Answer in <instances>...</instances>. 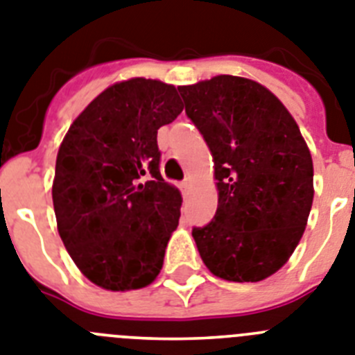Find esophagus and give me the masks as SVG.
Segmentation results:
<instances>
[{"mask_svg": "<svg viewBox=\"0 0 355 355\" xmlns=\"http://www.w3.org/2000/svg\"><path fill=\"white\" fill-rule=\"evenodd\" d=\"M189 186H191V182L189 180H184L180 184V187H182V193H184V195H186L187 193V189H189Z\"/></svg>", "mask_w": 355, "mask_h": 355, "instance_id": "34e87169", "label": "esophagus"}]
</instances>
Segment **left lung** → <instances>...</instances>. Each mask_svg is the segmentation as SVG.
I'll return each mask as SVG.
<instances>
[{
    "label": "left lung",
    "mask_w": 355,
    "mask_h": 355,
    "mask_svg": "<svg viewBox=\"0 0 355 355\" xmlns=\"http://www.w3.org/2000/svg\"><path fill=\"white\" fill-rule=\"evenodd\" d=\"M214 160L218 209L195 227L212 275L259 282L288 263L313 205V159L297 121L254 80L220 75L178 87Z\"/></svg>",
    "instance_id": "8db88e82"
}]
</instances>
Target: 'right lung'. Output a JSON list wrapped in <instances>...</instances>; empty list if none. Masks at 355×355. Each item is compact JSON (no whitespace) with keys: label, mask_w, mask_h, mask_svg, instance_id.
<instances>
[{"label":"right lung","mask_w":355,"mask_h":355,"mask_svg":"<svg viewBox=\"0 0 355 355\" xmlns=\"http://www.w3.org/2000/svg\"><path fill=\"white\" fill-rule=\"evenodd\" d=\"M182 109L173 85L125 80L85 107L58 148V234L92 284L130 291L159 275L182 196L160 175L157 130Z\"/></svg>","instance_id":"obj_1"}]
</instances>
